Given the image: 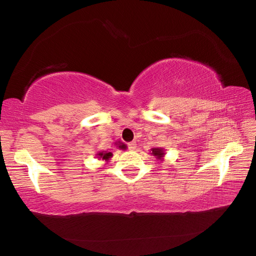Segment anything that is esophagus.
<instances>
[{"label": "esophagus", "instance_id": "34e87169", "mask_svg": "<svg viewBox=\"0 0 256 256\" xmlns=\"http://www.w3.org/2000/svg\"><path fill=\"white\" fill-rule=\"evenodd\" d=\"M136 141L130 142V144H128V149L130 150H136Z\"/></svg>", "mask_w": 256, "mask_h": 256}]
</instances>
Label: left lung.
Returning a JSON list of instances; mask_svg holds the SVG:
<instances>
[{"label":"left lung","mask_w":256,"mask_h":256,"mask_svg":"<svg viewBox=\"0 0 256 256\" xmlns=\"http://www.w3.org/2000/svg\"><path fill=\"white\" fill-rule=\"evenodd\" d=\"M151 154L154 156L160 162H162L164 157V148H152L151 149Z\"/></svg>","instance_id":"8db88e82"}]
</instances>
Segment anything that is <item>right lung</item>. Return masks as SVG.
<instances>
[{
	"instance_id": "add662e5",
	"label": "right lung",
	"mask_w": 256,
	"mask_h": 256,
	"mask_svg": "<svg viewBox=\"0 0 256 256\" xmlns=\"http://www.w3.org/2000/svg\"><path fill=\"white\" fill-rule=\"evenodd\" d=\"M97 158L102 159V160H105V162H108L112 157V152H108V151H99L97 152Z\"/></svg>"
}]
</instances>
